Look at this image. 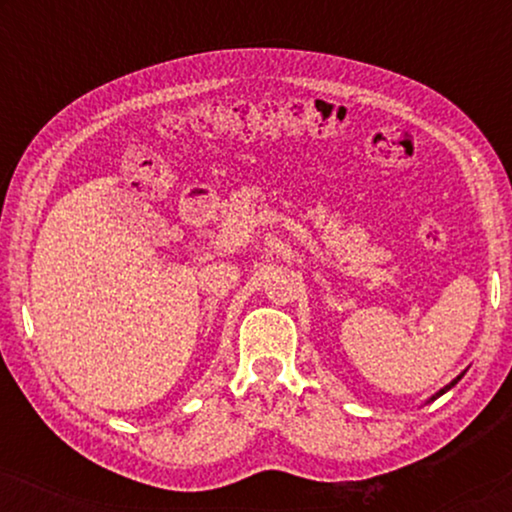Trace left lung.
Masks as SVG:
<instances>
[{
	"label": "left lung",
	"instance_id": "left-lung-1",
	"mask_svg": "<svg viewBox=\"0 0 512 512\" xmlns=\"http://www.w3.org/2000/svg\"><path fill=\"white\" fill-rule=\"evenodd\" d=\"M459 380H461V375H459V377H457V380H454V382H450V384H447V387H445V389H440V391H438V394L431 398V401H436V398H438V396H443V394H445V391H447V389H452V387H454V384H457Z\"/></svg>",
	"mask_w": 512,
	"mask_h": 512
}]
</instances>
